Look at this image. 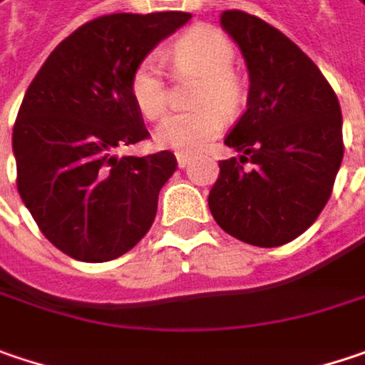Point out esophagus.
<instances>
[{
    "label": "esophagus",
    "mask_w": 365,
    "mask_h": 365,
    "mask_svg": "<svg viewBox=\"0 0 365 365\" xmlns=\"http://www.w3.org/2000/svg\"><path fill=\"white\" fill-rule=\"evenodd\" d=\"M191 160H193V158H191L189 153H176V162H178L180 168H187V166L191 164Z\"/></svg>",
    "instance_id": "esophagus-1"
}]
</instances>
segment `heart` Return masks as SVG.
<instances>
[{"label": "heart", "mask_w": 365, "mask_h": 365, "mask_svg": "<svg viewBox=\"0 0 365 365\" xmlns=\"http://www.w3.org/2000/svg\"><path fill=\"white\" fill-rule=\"evenodd\" d=\"M235 58L232 41L214 26H195L174 41L170 47V62L174 68L201 76L193 95L199 108L168 114L153 133L155 143L178 153H195L220 133L224 126L221 112L232 116L245 101V85L232 70ZM128 93L145 118L155 120L166 112L168 89L162 66L155 58H143L135 66Z\"/></svg>", "instance_id": "b5f03b06"}]
</instances>
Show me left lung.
I'll use <instances>...</instances> for the list:
<instances>
[{"instance_id": "obj_1", "label": "left lung", "mask_w": 365, "mask_h": 365, "mask_svg": "<svg viewBox=\"0 0 365 365\" xmlns=\"http://www.w3.org/2000/svg\"><path fill=\"white\" fill-rule=\"evenodd\" d=\"M220 24L245 58L249 95L224 139L241 155L218 164L210 212L230 237L280 247L330 199L345 149L341 106L320 68L278 29L241 10L222 12Z\"/></svg>"}]
</instances>
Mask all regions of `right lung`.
<instances>
[{
  "label": "right lung",
  "mask_w": 365,
  "mask_h": 365,
  "mask_svg": "<svg viewBox=\"0 0 365 365\" xmlns=\"http://www.w3.org/2000/svg\"><path fill=\"white\" fill-rule=\"evenodd\" d=\"M191 14H110L66 37L41 66L14 124L16 185L39 230L78 262H110L151 228L176 170L170 151L118 158L149 137L128 81Z\"/></svg>",
  "instance_id": "1"
}]
</instances>
